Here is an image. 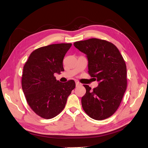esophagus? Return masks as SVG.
<instances>
[{
    "instance_id": "esophagus-1",
    "label": "esophagus",
    "mask_w": 148,
    "mask_h": 148,
    "mask_svg": "<svg viewBox=\"0 0 148 148\" xmlns=\"http://www.w3.org/2000/svg\"><path fill=\"white\" fill-rule=\"evenodd\" d=\"M75 85L76 86H79L80 85V83L79 82H75Z\"/></svg>"
}]
</instances>
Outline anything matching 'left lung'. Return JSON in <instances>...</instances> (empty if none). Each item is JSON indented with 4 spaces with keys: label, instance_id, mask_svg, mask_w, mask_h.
I'll return each mask as SVG.
<instances>
[{
    "label": "left lung",
    "instance_id": "8db88e82",
    "mask_svg": "<svg viewBox=\"0 0 148 148\" xmlns=\"http://www.w3.org/2000/svg\"><path fill=\"white\" fill-rule=\"evenodd\" d=\"M74 47L86 55L88 74L99 82L91 90L84 85L83 110L96 120L111 117L117 110L127 87L126 66L119 50L110 42L92 38L75 42Z\"/></svg>",
    "mask_w": 148,
    "mask_h": 148
}]
</instances>
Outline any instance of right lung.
Here are the masks:
<instances>
[{
	"mask_svg": "<svg viewBox=\"0 0 148 148\" xmlns=\"http://www.w3.org/2000/svg\"><path fill=\"white\" fill-rule=\"evenodd\" d=\"M71 45L58 43L36 49L23 66L22 87L25 98L42 118L50 119L60 114L75 87L73 80L62 83L54 76L64 71L63 60Z\"/></svg>",
	"mask_w": 148,
	"mask_h": 148,
	"instance_id": "right-lung-1",
	"label": "right lung"
}]
</instances>
